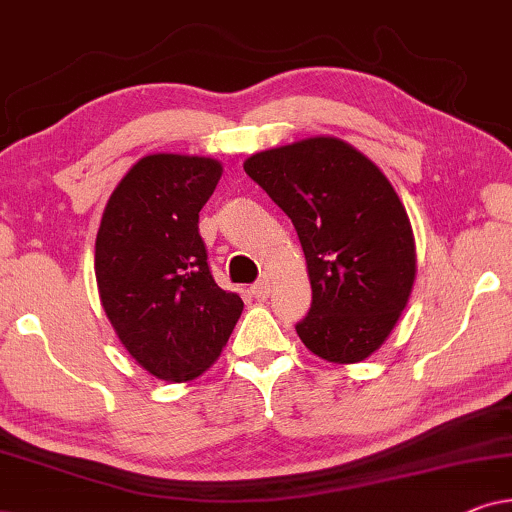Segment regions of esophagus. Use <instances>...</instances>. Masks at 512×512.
<instances>
[{"instance_id": "34e87169", "label": "esophagus", "mask_w": 512, "mask_h": 512, "mask_svg": "<svg viewBox=\"0 0 512 512\" xmlns=\"http://www.w3.org/2000/svg\"><path fill=\"white\" fill-rule=\"evenodd\" d=\"M251 296H254L256 300H265L270 296V282L268 279H261V282H256L254 286H251Z\"/></svg>"}]
</instances>
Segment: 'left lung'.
Segmentation results:
<instances>
[{
	"mask_svg": "<svg viewBox=\"0 0 512 512\" xmlns=\"http://www.w3.org/2000/svg\"><path fill=\"white\" fill-rule=\"evenodd\" d=\"M244 172L303 244L312 307L296 326L300 340L331 363L366 361L394 331L417 275L415 235L391 181L331 135L258 151Z\"/></svg>",
	"mask_w": 512,
	"mask_h": 512,
	"instance_id": "obj_1",
	"label": "left lung"
}]
</instances>
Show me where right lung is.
Here are the masks:
<instances>
[{
  "instance_id": "obj_1",
  "label": "right lung",
  "mask_w": 512,
  "mask_h": 512,
  "mask_svg": "<svg viewBox=\"0 0 512 512\" xmlns=\"http://www.w3.org/2000/svg\"><path fill=\"white\" fill-rule=\"evenodd\" d=\"M221 174L214 158L151 153L125 172L104 207L95 240L104 314L158 380L200 377L242 314V298L214 282L198 233Z\"/></svg>"
}]
</instances>
